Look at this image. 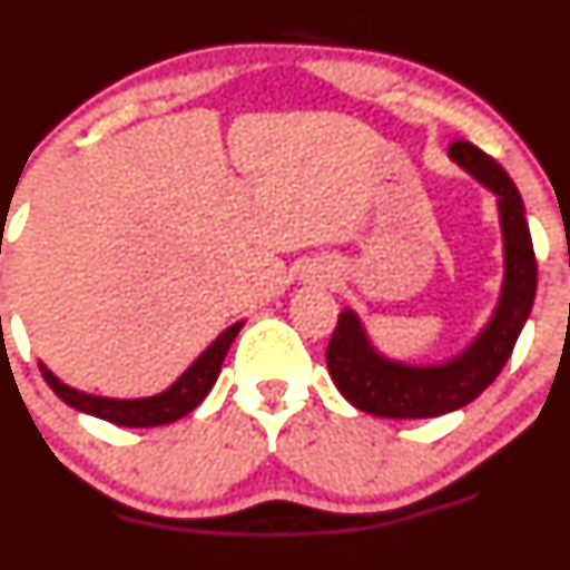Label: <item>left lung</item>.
<instances>
[{
  "mask_svg": "<svg viewBox=\"0 0 570 570\" xmlns=\"http://www.w3.org/2000/svg\"><path fill=\"white\" fill-rule=\"evenodd\" d=\"M450 159L497 195L504 278L499 303L474 342L441 364H405L377 353L353 308L338 314L327 342V372L350 405L383 419H433L476 400L508 364L521 327L530 320L538 286L524 200L497 159L469 140L450 146Z\"/></svg>",
  "mask_w": 570,
  "mask_h": 570,
  "instance_id": "8db88e82",
  "label": "left lung"
}]
</instances>
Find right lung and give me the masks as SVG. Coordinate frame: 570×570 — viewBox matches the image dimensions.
<instances>
[{
  "label": "right lung",
  "mask_w": 570,
  "mask_h": 570,
  "mask_svg": "<svg viewBox=\"0 0 570 570\" xmlns=\"http://www.w3.org/2000/svg\"><path fill=\"white\" fill-rule=\"evenodd\" d=\"M243 322H234L232 327L220 333L187 370L181 372V377L174 383V386L165 389L163 394L154 396H137V400H115V396H99L79 392V389H71L68 383H62L43 361H38L40 372H43L46 383L51 386V392L60 396L66 405L77 407V411L90 413V416H99L105 422L120 424V428H159V424H170L176 419L187 416L189 411L204 402V396L212 392L217 375H220L223 358H226L228 347L237 338Z\"/></svg>",
  "instance_id": "obj_1"
}]
</instances>
